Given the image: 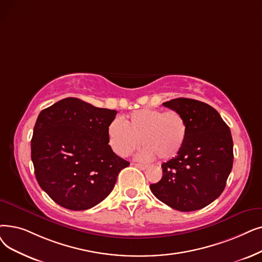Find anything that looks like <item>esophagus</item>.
<instances>
[{
  "label": "esophagus",
  "mask_w": 262,
  "mask_h": 262,
  "mask_svg": "<svg viewBox=\"0 0 262 262\" xmlns=\"http://www.w3.org/2000/svg\"><path fill=\"white\" fill-rule=\"evenodd\" d=\"M132 165H134L135 167H137V168H139V169H141V170H144V169H146V165H143V164H137V163H133Z\"/></svg>",
  "instance_id": "obj_1"
}]
</instances>
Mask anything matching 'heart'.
Here are the masks:
<instances>
[{
	"instance_id": "obj_1",
	"label": "heart",
	"mask_w": 262,
	"mask_h": 262,
	"mask_svg": "<svg viewBox=\"0 0 262 262\" xmlns=\"http://www.w3.org/2000/svg\"><path fill=\"white\" fill-rule=\"evenodd\" d=\"M109 143L120 156H127L142 143L138 158L150 161L174 157L187 137V123L180 112L144 108L134 111L123 122L113 120L108 127Z\"/></svg>"
}]
</instances>
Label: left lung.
<instances>
[{
	"mask_svg": "<svg viewBox=\"0 0 262 262\" xmlns=\"http://www.w3.org/2000/svg\"><path fill=\"white\" fill-rule=\"evenodd\" d=\"M163 105L185 118L187 137L178 155L162 165V180L150 185L151 191L174 210L202 209L225 189L233 164L231 132L220 113L202 101L180 97Z\"/></svg>",
	"mask_w": 262,
	"mask_h": 262,
	"instance_id": "left-lung-1",
	"label": "left lung"
}]
</instances>
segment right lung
<instances>
[{
	"label": "right lung",
	"instance_id": "add662e5",
	"mask_svg": "<svg viewBox=\"0 0 262 262\" xmlns=\"http://www.w3.org/2000/svg\"><path fill=\"white\" fill-rule=\"evenodd\" d=\"M116 110L97 108L75 97L43 109L31 140L39 186L61 207L88 210L103 201L129 163L108 144Z\"/></svg>",
	"mask_w": 262,
	"mask_h": 262
}]
</instances>
